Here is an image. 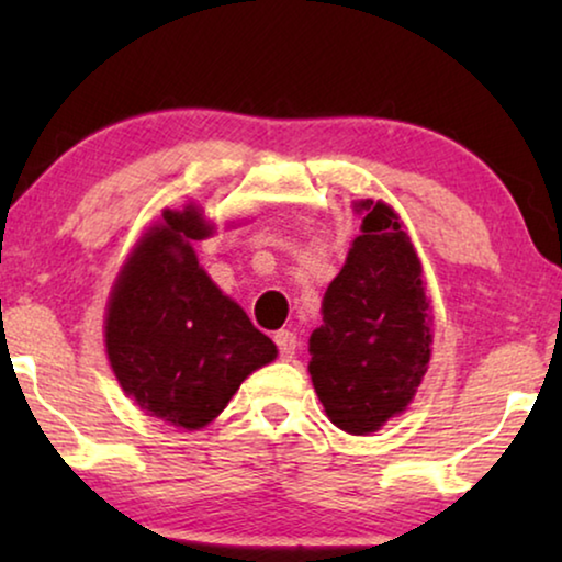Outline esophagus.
Wrapping results in <instances>:
<instances>
[{
	"label": "esophagus",
	"mask_w": 562,
	"mask_h": 562,
	"mask_svg": "<svg viewBox=\"0 0 562 562\" xmlns=\"http://www.w3.org/2000/svg\"><path fill=\"white\" fill-rule=\"evenodd\" d=\"M276 345H279V356L281 360H291L296 356V335L289 333V329H281V333H276Z\"/></svg>",
	"instance_id": "1"
}]
</instances>
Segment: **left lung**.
I'll return each mask as SVG.
<instances>
[{
    "label": "left lung",
    "mask_w": 562,
    "mask_h": 562,
    "mask_svg": "<svg viewBox=\"0 0 562 562\" xmlns=\"http://www.w3.org/2000/svg\"><path fill=\"white\" fill-rule=\"evenodd\" d=\"M356 210L366 217L322 299L310 375L329 422L368 435L417 394L432 356V322L422 263L396 212L373 199Z\"/></svg>",
    "instance_id": "obj_1"
}]
</instances>
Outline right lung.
Here are the masks:
<instances>
[{
    "instance_id": "right-lung-1",
    "label": "right lung",
    "mask_w": 562,
    "mask_h": 562,
    "mask_svg": "<svg viewBox=\"0 0 562 562\" xmlns=\"http://www.w3.org/2000/svg\"><path fill=\"white\" fill-rule=\"evenodd\" d=\"M212 235L194 204L164 210L130 252L106 304V358L122 391L173 427L199 429L276 345L222 294L191 240Z\"/></svg>"
}]
</instances>
